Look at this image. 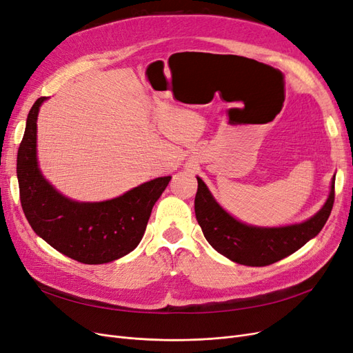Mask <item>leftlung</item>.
<instances>
[{
	"label": "left lung",
	"instance_id": "left-lung-1",
	"mask_svg": "<svg viewBox=\"0 0 353 353\" xmlns=\"http://www.w3.org/2000/svg\"><path fill=\"white\" fill-rule=\"evenodd\" d=\"M334 181L336 175L325 203L314 216L284 227H254L230 215L197 176L196 218L208 243L218 253L240 265L266 266L287 258L318 236L333 209Z\"/></svg>",
	"mask_w": 353,
	"mask_h": 353
}]
</instances>
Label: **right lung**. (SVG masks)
Listing matches in <instances>:
<instances>
[{
    "mask_svg": "<svg viewBox=\"0 0 353 353\" xmlns=\"http://www.w3.org/2000/svg\"><path fill=\"white\" fill-rule=\"evenodd\" d=\"M38 99L28 114L17 152L20 203L29 225L51 248L69 258L100 265L131 253L140 244L154 203L170 176H159L104 201H77L63 196L42 175L37 154Z\"/></svg>",
    "mask_w": 353,
    "mask_h": 353,
    "instance_id": "obj_1",
    "label": "right lung"
}]
</instances>
